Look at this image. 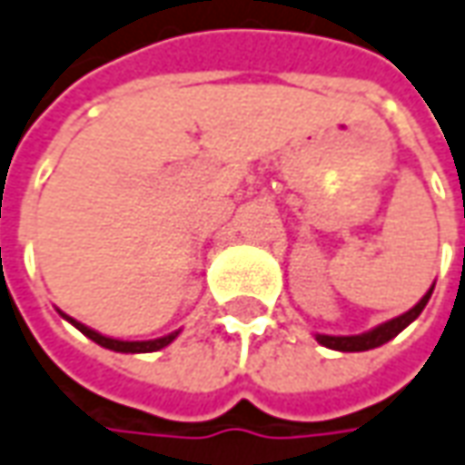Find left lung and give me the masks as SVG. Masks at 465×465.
I'll list each match as a JSON object with an SVG mask.
<instances>
[{
	"mask_svg": "<svg viewBox=\"0 0 465 465\" xmlns=\"http://www.w3.org/2000/svg\"><path fill=\"white\" fill-rule=\"evenodd\" d=\"M430 294H432V289L414 304L410 312L400 314V317H394V320H389V322H381V325H376L373 330H369V332H361V335H317V342L330 348V351H342V353H358V351L379 348V345H384V342H389L391 338H397L404 327L420 317V312H422L425 304H428Z\"/></svg>",
	"mask_w": 465,
	"mask_h": 465,
	"instance_id": "8db88e82",
	"label": "left lung"
}]
</instances>
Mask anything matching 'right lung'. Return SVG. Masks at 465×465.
Returning <instances> with one entry per match:
<instances>
[{
    "label": "right lung",
    "instance_id": "add662e5",
    "mask_svg": "<svg viewBox=\"0 0 465 465\" xmlns=\"http://www.w3.org/2000/svg\"><path fill=\"white\" fill-rule=\"evenodd\" d=\"M61 312V310H58ZM64 320H68L71 325L81 330L89 341H94L96 345H102V348H109V351H114V353H153V351H161V348H166L168 342L173 341L176 335H179V330L176 332H171V335H163V338H155V341H117V338H107V335H102V332H96L92 327L81 325L79 320H74V317H68V314L61 312Z\"/></svg>",
    "mask_w": 465,
    "mask_h": 465
}]
</instances>
